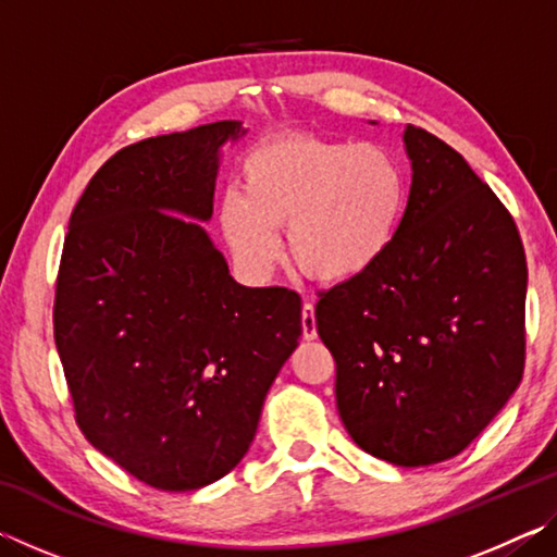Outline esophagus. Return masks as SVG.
I'll return each mask as SVG.
<instances>
[{
    "label": "esophagus",
    "instance_id": "34e87169",
    "mask_svg": "<svg viewBox=\"0 0 557 557\" xmlns=\"http://www.w3.org/2000/svg\"><path fill=\"white\" fill-rule=\"evenodd\" d=\"M301 336H305L307 342L317 338V317L312 301H305V307H301Z\"/></svg>",
    "mask_w": 557,
    "mask_h": 557
}]
</instances>
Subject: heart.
I'll list each match as a JSON object with an SVG mask.
<instances>
[{"mask_svg":"<svg viewBox=\"0 0 557 557\" xmlns=\"http://www.w3.org/2000/svg\"><path fill=\"white\" fill-rule=\"evenodd\" d=\"M240 182L243 191L223 194L219 228L252 280L275 268L277 228H287L289 258L309 277H363L398 240L410 201L400 159L348 139H272L245 157Z\"/></svg>","mask_w":557,"mask_h":557,"instance_id":"1","label":"heart"}]
</instances>
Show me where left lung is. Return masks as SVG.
<instances>
[{"mask_svg": "<svg viewBox=\"0 0 557 557\" xmlns=\"http://www.w3.org/2000/svg\"><path fill=\"white\" fill-rule=\"evenodd\" d=\"M403 143L412 184L398 240L324 292L314 317L351 440L388 465L430 467L459 455L521 383L528 270L511 213L467 159L414 125Z\"/></svg>", "mask_w": 557, "mask_h": 557, "instance_id": "8db88e82", "label": "left lung"}]
</instances>
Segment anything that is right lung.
<instances>
[{
    "label": "right lung",
    "mask_w": 557,
    "mask_h": 557,
    "mask_svg": "<svg viewBox=\"0 0 557 557\" xmlns=\"http://www.w3.org/2000/svg\"><path fill=\"white\" fill-rule=\"evenodd\" d=\"M221 120L120 149L75 203L53 336L92 447L162 492L209 486L256 437L301 336V299L243 287L201 223L213 215Z\"/></svg>",
    "instance_id": "right-lung-1"
}]
</instances>
